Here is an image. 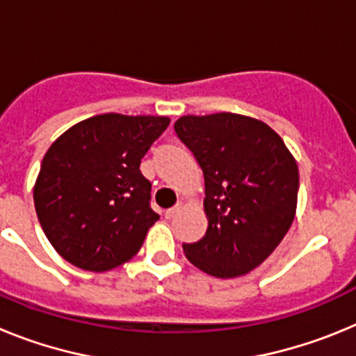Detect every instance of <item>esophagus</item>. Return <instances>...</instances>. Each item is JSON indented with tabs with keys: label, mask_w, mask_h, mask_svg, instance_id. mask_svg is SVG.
Instances as JSON below:
<instances>
[{
	"label": "esophagus",
	"mask_w": 356,
	"mask_h": 356,
	"mask_svg": "<svg viewBox=\"0 0 356 356\" xmlns=\"http://www.w3.org/2000/svg\"><path fill=\"white\" fill-rule=\"evenodd\" d=\"M178 212H180V205L172 207V209H168L165 212H163V216H165V219H172V217H175Z\"/></svg>",
	"instance_id": "obj_1"
}]
</instances>
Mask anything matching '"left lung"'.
<instances>
[{"label": "left lung", "mask_w": 356, "mask_h": 356, "mask_svg": "<svg viewBox=\"0 0 356 356\" xmlns=\"http://www.w3.org/2000/svg\"><path fill=\"white\" fill-rule=\"evenodd\" d=\"M175 131L205 176L209 228L203 238L184 244L185 257L216 278L246 275L294 221L298 163L275 130L246 115H184Z\"/></svg>", "instance_id": "8db88e82"}]
</instances>
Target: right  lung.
Returning a JSON list of instances; mask_svg holds the SVG:
<instances>
[{
	"label": "right lung",
	"mask_w": 356,
	"mask_h": 356,
	"mask_svg": "<svg viewBox=\"0 0 356 356\" xmlns=\"http://www.w3.org/2000/svg\"><path fill=\"white\" fill-rule=\"evenodd\" d=\"M169 127L160 115L102 114L49 146L33 187L35 212L56 253L85 271H110L143 246L159 213L140 160Z\"/></svg>",
	"instance_id": "obj_1"
}]
</instances>
